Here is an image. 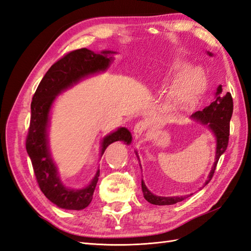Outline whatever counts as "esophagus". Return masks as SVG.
<instances>
[{
    "label": "esophagus",
    "instance_id": "34e87169",
    "mask_svg": "<svg viewBox=\"0 0 251 251\" xmlns=\"http://www.w3.org/2000/svg\"><path fill=\"white\" fill-rule=\"evenodd\" d=\"M147 128V124L146 122H139L137 123L135 125V128H134V137L136 140H140L143 134H145V130Z\"/></svg>",
    "mask_w": 251,
    "mask_h": 251
}]
</instances>
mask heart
Listing matches in <instances>:
<instances>
[{"instance_id": "1", "label": "heart", "mask_w": 251, "mask_h": 251, "mask_svg": "<svg viewBox=\"0 0 251 251\" xmlns=\"http://www.w3.org/2000/svg\"><path fill=\"white\" fill-rule=\"evenodd\" d=\"M158 75L161 84L173 82L165 99V111L172 115L193 109L207 87L205 74L181 58L164 63Z\"/></svg>"}]
</instances>
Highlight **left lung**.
Instances as JSON below:
<instances>
[{
  "instance_id": "1",
  "label": "left lung",
  "mask_w": 251,
  "mask_h": 251,
  "mask_svg": "<svg viewBox=\"0 0 251 251\" xmlns=\"http://www.w3.org/2000/svg\"><path fill=\"white\" fill-rule=\"evenodd\" d=\"M207 54L210 57H212V52L207 51ZM233 113V99L230 93H223L222 92V85H219L217 87V92L215 94V100L206 106L205 109L201 111H197L195 113L190 116L192 121L196 123H200L202 126H205L206 128L209 130L215 137L216 140V152H215V162L212 164L211 170L207 176V179L205 181L204 185L208 184V182L211 180L212 176L216 170L217 163L219 161L220 156L226 152L227 142H228V136H230V121ZM138 161H139V165L141 168L139 155L138 152L135 151ZM141 188L143 192V197L146 201H148L150 204L153 205H174L177 202L183 201L186 197H189L192 194H188L184 196H158L153 194L152 192L147 188L143 179H141Z\"/></svg>"
}]
</instances>
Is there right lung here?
<instances>
[{"instance_id":"obj_1","label":"right lung","mask_w":251,"mask_h":251,"mask_svg":"<svg viewBox=\"0 0 251 251\" xmlns=\"http://www.w3.org/2000/svg\"><path fill=\"white\" fill-rule=\"evenodd\" d=\"M115 54L117 52L113 50L95 52L87 49L69 52L50 68L32 98L30 128L25 142L26 152L41 191L51 202L62 209L82 210L90 204L100 170L97 169L90 182L83 188H69L62 182L50 147L52 105L63 92L85 78L108 70L114 61ZM131 140L130 131L125 127H119L101 139L100 156H102L106 147L111 143L123 141L130 145Z\"/></svg>"}]
</instances>
